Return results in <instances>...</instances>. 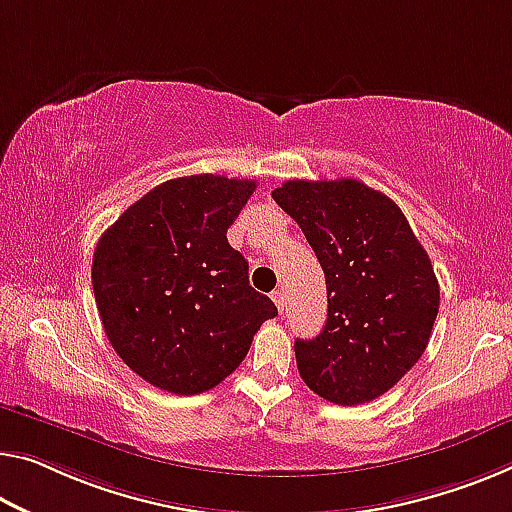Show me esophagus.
<instances>
[{"label": "esophagus", "instance_id": "1", "mask_svg": "<svg viewBox=\"0 0 512 512\" xmlns=\"http://www.w3.org/2000/svg\"><path fill=\"white\" fill-rule=\"evenodd\" d=\"M270 297H272V302L277 304V309L283 311V293H281V290H272Z\"/></svg>", "mask_w": 512, "mask_h": 512}]
</instances>
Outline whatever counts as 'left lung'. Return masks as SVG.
<instances>
[{
	"mask_svg": "<svg viewBox=\"0 0 512 512\" xmlns=\"http://www.w3.org/2000/svg\"><path fill=\"white\" fill-rule=\"evenodd\" d=\"M272 199L300 224L327 283L325 327L295 341L304 384L343 407L382 396L430 341L439 283L428 251L403 210L361 180H286Z\"/></svg>",
	"mask_w": 512,
	"mask_h": 512,
	"instance_id": "8db88e82",
	"label": "left lung"
}]
</instances>
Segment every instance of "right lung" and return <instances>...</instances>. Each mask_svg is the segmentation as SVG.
<instances>
[{"label": "right lung", "mask_w": 512, "mask_h": 512, "mask_svg": "<svg viewBox=\"0 0 512 512\" xmlns=\"http://www.w3.org/2000/svg\"><path fill=\"white\" fill-rule=\"evenodd\" d=\"M254 190V180L212 174L167 180L98 240L91 281L102 327L153 387L178 396L217 387L277 316L226 240Z\"/></svg>", "instance_id": "obj_1"}]
</instances>
